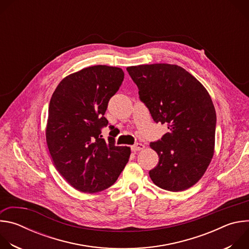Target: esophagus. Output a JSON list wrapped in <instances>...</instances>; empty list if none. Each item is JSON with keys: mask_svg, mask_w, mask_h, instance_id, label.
I'll return each mask as SVG.
<instances>
[{"mask_svg": "<svg viewBox=\"0 0 249 249\" xmlns=\"http://www.w3.org/2000/svg\"><path fill=\"white\" fill-rule=\"evenodd\" d=\"M144 149H145V146H144L143 144H140V143H137V144H135V145H133V146L131 147V150H132L133 152L142 151V150H144Z\"/></svg>", "mask_w": 249, "mask_h": 249, "instance_id": "1", "label": "esophagus"}]
</instances>
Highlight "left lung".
<instances>
[{
  "label": "left lung",
  "mask_w": 249,
  "mask_h": 249,
  "mask_svg": "<svg viewBox=\"0 0 249 249\" xmlns=\"http://www.w3.org/2000/svg\"><path fill=\"white\" fill-rule=\"evenodd\" d=\"M140 99L155 122L168 132L150 147L159 156L150 170L153 182L164 190L183 191L196 184L215 151L216 110L204 86L183 68L171 64L127 67Z\"/></svg>",
  "instance_id": "obj_1"
}]
</instances>
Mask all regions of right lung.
Masks as SVG:
<instances>
[{"instance_id": "right-lung-1", "label": "right lung", "mask_w": 249, "mask_h": 249, "mask_svg": "<svg viewBox=\"0 0 249 249\" xmlns=\"http://www.w3.org/2000/svg\"><path fill=\"white\" fill-rule=\"evenodd\" d=\"M123 79L120 68L91 66L64 78L50 99L47 147L59 173L81 192L110 187L129 160V147L115 146L113 138L107 143L101 136L108 124V101Z\"/></svg>"}]
</instances>
